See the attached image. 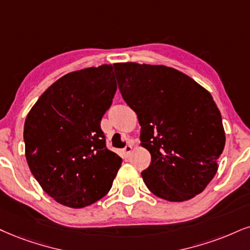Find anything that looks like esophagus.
Segmentation results:
<instances>
[{"label":"esophagus","instance_id":"34e87169","mask_svg":"<svg viewBox=\"0 0 250 250\" xmlns=\"http://www.w3.org/2000/svg\"><path fill=\"white\" fill-rule=\"evenodd\" d=\"M132 149H133V146H132V145H126V146H125V148L122 150L123 155H124L125 158H127V156L130 155V154H131Z\"/></svg>","mask_w":250,"mask_h":250}]
</instances>
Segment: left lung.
<instances>
[{"mask_svg": "<svg viewBox=\"0 0 250 250\" xmlns=\"http://www.w3.org/2000/svg\"><path fill=\"white\" fill-rule=\"evenodd\" d=\"M118 88L141 126L152 156L141 172L147 188L169 202L202 192L225 147L220 111L211 94L180 70L162 64L115 63Z\"/></svg>", "mask_w": 250, "mask_h": 250, "instance_id": "8db88e82", "label": "left lung"}]
</instances>
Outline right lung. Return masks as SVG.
<instances>
[{
	"mask_svg": "<svg viewBox=\"0 0 250 250\" xmlns=\"http://www.w3.org/2000/svg\"><path fill=\"white\" fill-rule=\"evenodd\" d=\"M117 90L112 64L66 74L27 113V165L42 190L73 208L109 192L122 158L105 146L101 120Z\"/></svg>",
	"mask_w": 250,
	"mask_h": 250,
	"instance_id": "1",
	"label": "right lung"
}]
</instances>
